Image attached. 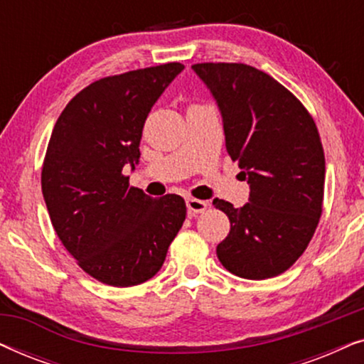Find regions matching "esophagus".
<instances>
[{
  "mask_svg": "<svg viewBox=\"0 0 364 364\" xmlns=\"http://www.w3.org/2000/svg\"><path fill=\"white\" fill-rule=\"evenodd\" d=\"M208 202L205 200H198V198H187V210L191 215H196V213H202L203 210H207Z\"/></svg>",
  "mask_w": 364,
  "mask_h": 364,
  "instance_id": "esophagus-1",
  "label": "esophagus"
}]
</instances>
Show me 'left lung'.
Segmentation results:
<instances>
[{"label":"left lung","mask_w":364,"mask_h":364,"mask_svg":"<svg viewBox=\"0 0 364 364\" xmlns=\"http://www.w3.org/2000/svg\"><path fill=\"white\" fill-rule=\"evenodd\" d=\"M193 71L220 109L225 146L250 198L235 208L215 198L230 232L217 257L233 275L265 280L287 272L306 250L323 210L325 154L305 106L260 69L200 63Z\"/></svg>","instance_id":"obj_1"}]
</instances>
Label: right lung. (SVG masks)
Instances as JSON below:
<instances>
[{"instance_id": "right-lung-1", "label": "right lung", "mask_w": 364, "mask_h": 364, "mask_svg": "<svg viewBox=\"0 0 364 364\" xmlns=\"http://www.w3.org/2000/svg\"><path fill=\"white\" fill-rule=\"evenodd\" d=\"M181 63L102 77L77 92L53 129L41 188L59 240L87 275L134 287L161 270L186 220V202L129 186L144 122Z\"/></svg>"}]
</instances>
